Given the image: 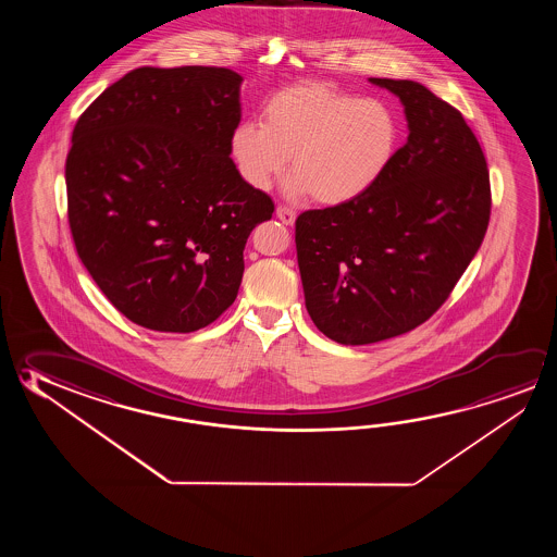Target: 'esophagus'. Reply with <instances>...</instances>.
I'll return each instance as SVG.
<instances>
[{
	"label": "esophagus",
	"mask_w": 557,
	"mask_h": 557,
	"mask_svg": "<svg viewBox=\"0 0 557 557\" xmlns=\"http://www.w3.org/2000/svg\"><path fill=\"white\" fill-rule=\"evenodd\" d=\"M275 215H277V220L282 221L283 225H293L295 220H297L295 211H293L292 208H285V206H280V208L275 210Z\"/></svg>",
	"instance_id": "obj_1"
}]
</instances>
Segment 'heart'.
Returning a JSON list of instances; mask_svg holds the SVG:
<instances>
[{
    "instance_id": "obj_1",
    "label": "heart",
    "mask_w": 557,
    "mask_h": 557,
    "mask_svg": "<svg viewBox=\"0 0 557 557\" xmlns=\"http://www.w3.org/2000/svg\"><path fill=\"white\" fill-rule=\"evenodd\" d=\"M398 120L379 99H359L330 83L301 82L265 99L260 124H238L231 156L256 190L285 173L292 198L314 196L324 206L357 200L393 161Z\"/></svg>"
}]
</instances>
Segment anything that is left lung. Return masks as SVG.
<instances>
[{
  "instance_id": "obj_1",
  "label": "left lung",
  "mask_w": 557,
  "mask_h": 557,
  "mask_svg": "<svg viewBox=\"0 0 557 557\" xmlns=\"http://www.w3.org/2000/svg\"><path fill=\"white\" fill-rule=\"evenodd\" d=\"M369 82L400 99L408 141L357 200L295 223L317 329L366 346L418 329L447 301L490 223V173L462 114L410 79Z\"/></svg>"
}]
</instances>
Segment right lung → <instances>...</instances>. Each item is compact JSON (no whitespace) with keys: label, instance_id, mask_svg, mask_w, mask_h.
Listing matches in <instances>:
<instances>
[{"label":"right lung","instance_id":"add662e5","mask_svg":"<svg viewBox=\"0 0 557 557\" xmlns=\"http://www.w3.org/2000/svg\"><path fill=\"white\" fill-rule=\"evenodd\" d=\"M243 77L137 67L75 124L65 161L77 255L126 319L194 332L237 299L245 245L274 201L231 159Z\"/></svg>","mask_w":557,"mask_h":557}]
</instances>
